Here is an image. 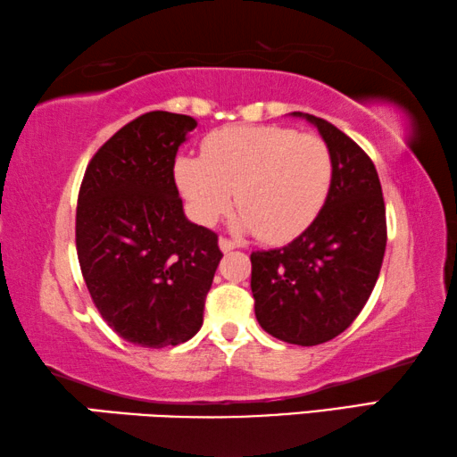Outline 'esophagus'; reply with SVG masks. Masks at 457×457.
I'll return each instance as SVG.
<instances>
[{"label":"esophagus","mask_w":457,"mask_h":457,"mask_svg":"<svg viewBox=\"0 0 457 457\" xmlns=\"http://www.w3.org/2000/svg\"><path fill=\"white\" fill-rule=\"evenodd\" d=\"M220 248L221 252H231L237 248V244L234 240H228V237H220Z\"/></svg>","instance_id":"esophagus-1"}]
</instances>
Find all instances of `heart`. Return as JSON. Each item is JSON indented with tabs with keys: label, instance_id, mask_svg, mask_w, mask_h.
<instances>
[{
	"label": "heart",
	"instance_id": "b5f03b06",
	"mask_svg": "<svg viewBox=\"0 0 457 457\" xmlns=\"http://www.w3.org/2000/svg\"><path fill=\"white\" fill-rule=\"evenodd\" d=\"M331 150L323 137L282 126H236L203 142V156H179L175 180L191 215L212 226L242 207L237 226L268 244L303 234L328 201Z\"/></svg>",
	"mask_w": 457,
	"mask_h": 457
}]
</instances>
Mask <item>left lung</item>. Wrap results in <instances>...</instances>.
<instances>
[{"label":"left lung","instance_id":"obj_1","mask_svg":"<svg viewBox=\"0 0 457 457\" xmlns=\"http://www.w3.org/2000/svg\"><path fill=\"white\" fill-rule=\"evenodd\" d=\"M331 150V189L315 221L285 248L252 252V295L266 333L320 345L345 331L370 299L386 250V212L370 156L329 121L293 112Z\"/></svg>","mask_w":457,"mask_h":457}]
</instances>
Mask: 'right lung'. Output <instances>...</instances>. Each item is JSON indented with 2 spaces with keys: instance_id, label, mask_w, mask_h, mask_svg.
Segmentation results:
<instances>
[{
  "instance_id": "obj_1",
  "label": "right lung",
  "mask_w": 457,
  "mask_h": 457,
  "mask_svg": "<svg viewBox=\"0 0 457 457\" xmlns=\"http://www.w3.org/2000/svg\"><path fill=\"white\" fill-rule=\"evenodd\" d=\"M195 128L191 115H140L96 152L79 191L85 285L105 323L134 345L191 339L223 256L217 234L185 217L175 183L179 146Z\"/></svg>"
}]
</instances>
